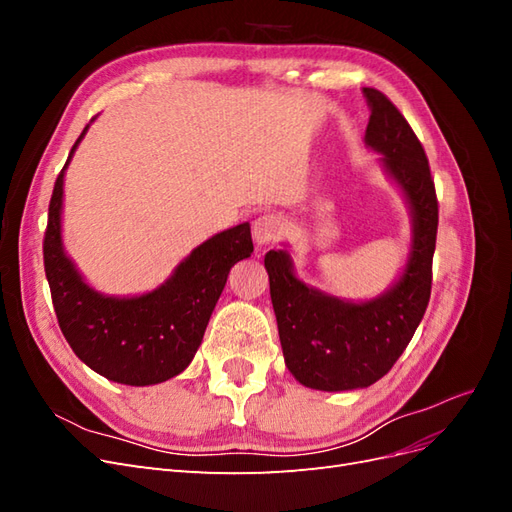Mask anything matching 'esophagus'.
<instances>
[{
	"label": "esophagus",
	"instance_id": "obj_1",
	"mask_svg": "<svg viewBox=\"0 0 512 512\" xmlns=\"http://www.w3.org/2000/svg\"><path fill=\"white\" fill-rule=\"evenodd\" d=\"M284 220L280 218V215H273V213H267V215H260V218L254 222V241L256 245H269V243H275L280 241L282 235H284Z\"/></svg>",
	"mask_w": 512,
	"mask_h": 512
}]
</instances>
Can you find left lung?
Masks as SVG:
<instances>
[{"instance_id":"obj_1","label":"left lung","mask_w":512,"mask_h":512,"mask_svg":"<svg viewBox=\"0 0 512 512\" xmlns=\"http://www.w3.org/2000/svg\"><path fill=\"white\" fill-rule=\"evenodd\" d=\"M371 108L365 145L412 211V245L404 273L380 297L352 303L309 288L292 271L286 250L265 256L271 303L290 374L318 391H352L378 382L410 344L431 294V260L438 235V198L425 149L397 106L363 87Z\"/></svg>"}]
</instances>
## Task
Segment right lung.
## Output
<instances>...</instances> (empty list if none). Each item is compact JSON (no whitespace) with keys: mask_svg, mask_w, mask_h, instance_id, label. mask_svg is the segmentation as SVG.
<instances>
[{"mask_svg":"<svg viewBox=\"0 0 512 512\" xmlns=\"http://www.w3.org/2000/svg\"><path fill=\"white\" fill-rule=\"evenodd\" d=\"M66 166L55 181L42 245L61 333L87 367L113 382L149 386L181 374L203 342L230 269L254 252L250 224L194 247L160 288L141 297H108L85 284L61 243Z\"/></svg>","mask_w":512,"mask_h":512,"instance_id":"1","label":"right lung"}]
</instances>
